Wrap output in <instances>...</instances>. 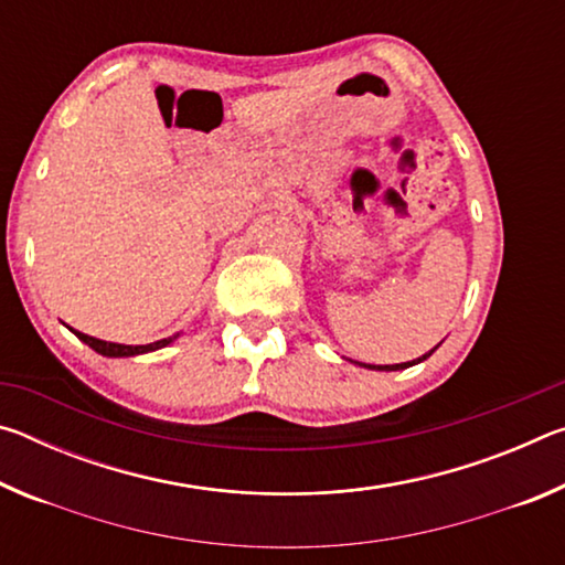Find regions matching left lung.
Listing matches in <instances>:
<instances>
[{"label": "left lung", "instance_id": "left-lung-1", "mask_svg": "<svg viewBox=\"0 0 565 565\" xmlns=\"http://www.w3.org/2000/svg\"><path fill=\"white\" fill-rule=\"evenodd\" d=\"M434 353V349L428 351V353H424V356H420L418 361H424V359H428ZM418 361H414V363H418ZM414 363H394V366H371V363H361V366H366V369H376V371H398V369H408V366H414Z\"/></svg>", "mask_w": 565, "mask_h": 565}]
</instances>
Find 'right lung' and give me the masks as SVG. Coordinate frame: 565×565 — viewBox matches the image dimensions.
I'll return each instance as SVG.
<instances>
[{"instance_id":"1","label":"right lung","mask_w":565,"mask_h":565,"mask_svg":"<svg viewBox=\"0 0 565 565\" xmlns=\"http://www.w3.org/2000/svg\"><path fill=\"white\" fill-rule=\"evenodd\" d=\"M74 331V329H72ZM76 337H79V341L87 343V347H92L97 353H102V356H111V359H119V356H137V353H147V351H157V349H164L167 343L174 341L177 337H169V339H161V341H154V343H147V347H124V343H111V341H102V339H94V337H87V333L82 331H74Z\"/></svg>"}]
</instances>
